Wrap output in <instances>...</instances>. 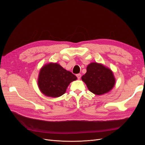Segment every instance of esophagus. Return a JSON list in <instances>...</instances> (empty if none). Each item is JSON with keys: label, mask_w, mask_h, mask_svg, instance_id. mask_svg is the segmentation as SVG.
<instances>
[{"label": "esophagus", "mask_w": 145, "mask_h": 145, "mask_svg": "<svg viewBox=\"0 0 145 145\" xmlns=\"http://www.w3.org/2000/svg\"><path fill=\"white\" fill-rule=\"evenodd\" d=\"M76 76H77V78H78V79H80V78H81V74H76Z\"/></svg>", "instance_id": "34e87169"}]
</instances>
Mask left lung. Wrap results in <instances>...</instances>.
<instances>
[{"label": "left lung", "instance_id": "left-lung-1", "mask_svg": "<svg viewBox=\"0 0 145 145\" xmlns=\"http://www.w3.org/2000/svg\"><path fill=\"white\" fill-rule=\"evenodd\" d=\"M86 71L82 80L92 93L97 95L107 93L115 86L116 79L112 71L103 64L90 63Z\"/></svg>", "mask_w": 145, "mask_h": 145}]
</instances>
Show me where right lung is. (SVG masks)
Returning <instances> with one entry per match:
<instances>
[{
  "label": "right lung",
  "mask_w": 145,
  "mask_h": 145,
  "mask_svg": "<svg viewBox=\"0 0 145 145\" xmlns=\"http://www.w3.org/2000/svg\"><path fill=\"white\" fill-rule=\"evenodd\" d=\"M77 79L72 72L67 71L57 63L46 64L40 69L37 84L45 96L57 97L63 95L70 83Z\"/></svg>",
  "instance_id": "obj_1"
}]
</instances>
